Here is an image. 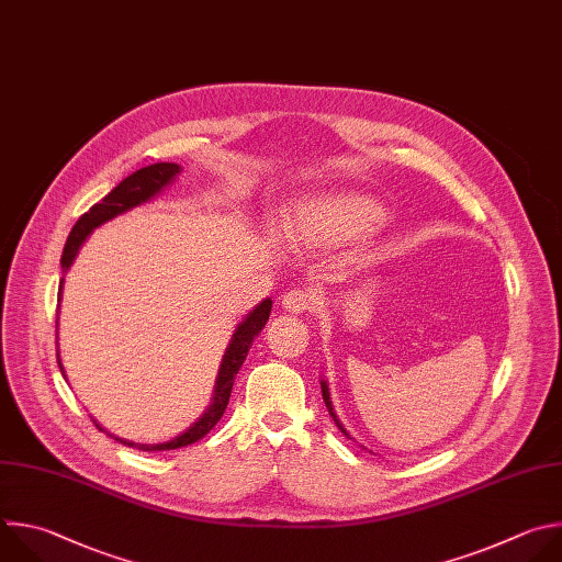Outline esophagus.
I'll list each match as a JSON object with an SVG mask.
<instances>
[{
    "label": "esophagus",
    "instance_id": "esophagus-1",
    "mask_svg": "<svg viewBox=\"0 0 562 562\" xmlns=\"http://www.w3.org/2000/svg\"><path fill=\"white\" fill-rule=\"evenodd\" d=\"M281 305L292 314H303L314 305V294L310 290H290L283 294Z\"/></svg>",
    "mask_w": 562,
    "mask_h": 562
}]
</instances>
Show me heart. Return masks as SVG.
<instances>
[{"label": "heart", "mask_w": 562, "mask_h": 562, "mask_svg": "<svg viewBox=\"0 0 562 562\" xmlns=\"http://www.w3.org/2000/svg\"><path fill=\"white\" fill-rule=\"evenodd\" d=\"M383 218V205L366 194L323 192L294 203L283 237L292 248H341L368 237Z\"/></svg>", "instance_id": "heart-1"}]
</instances>
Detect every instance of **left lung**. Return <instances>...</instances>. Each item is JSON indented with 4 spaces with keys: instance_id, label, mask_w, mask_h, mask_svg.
Instances as JSON below:
<instances>
[{
    "instance_id": "left-lung-1",
    "label": "left lung",
    "mask_w": 562,
    "mask_h": 562,
    "mask_svg": "<svg viewBox=\"0 0 562 562\" xmlns=\"http://www.w3.org/2000/svg\"><path fill=\"white\" fill-rule=\"evenodd\" d=\"M321 392H323V401H325V407H327V412H329V416H331V420L336 423V427H339L348 438H352L350 436V431L344 427V423H341V418L336 416V412H334V405H331V398H329V387H327V381L325 379H321Z\"/></svg>"
}]
</instances>
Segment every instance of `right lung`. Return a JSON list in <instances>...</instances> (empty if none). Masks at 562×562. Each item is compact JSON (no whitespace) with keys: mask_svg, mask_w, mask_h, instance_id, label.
<instances>
[{"mask_svg":"<svg viewBox=\"0 0 562 562\" xmlns=\"http://www.w3.org/2000/svg\"><path fill=\"white\" fill-rule=\"evenodd\" d=\"M181 170L183 168L179 164H168V161L153 164V166H146V168L133 172L131 177H126L117 188H112L99 203H94L86 214H81L79 221L72 226L70 235L66 239V246H64V255H61V272L66 274L70 270V266H72L75 257L79 255L83 241L92 235L94 228L103 226V223L112 221V218L120 216V214L131 212L133 207H139L144 203L153 201L159 192H164L181 175ZM61 294H64V279L59 281L57 301H61ZM270 310H272V301L263 299L237 325L233 339H231V344L226 348V355H223V359H221L210 405L205 407V412L186 431H181L179 436H175V438H170L166 442H153V445L150 442H133V440L120 438V436L110 434V431H108V436L124 442V445H128V447H135V450H142V452L177 450V447H186V445L196 442L199 438H203L218 423L223 412H226L228 401H231V392H233V385H235V376L239 374V368L244 366V361H246V357H248V352L252 348L255 336L266 327V323L270 318ZM57 327H59V314H57ZM57 341H59V334H57ZM57 363H59V370L64 372V366H61V359H59V344H57ZM94 425L99 429H103L97 420H94Z\"/></svg>","mask_w":562,"mask_h":562,"instance_id":"right-lung-1","label":"right lung"}]
</instances>
